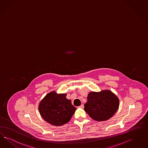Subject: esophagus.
<instances>
[{"label":"esophagus","mask_w":148,"mask_h":148,"mask_svg":"<svg viewBox=\"0 0 148 148\" xmlns=\"http://www.w3.org/2000/svg\"><path fill=\"white\" fill-rule=\"evenodd\" d=\"M79 107L80 108H84V104H82V105H80Z\"/></svg>","instance_id":"34e87169"}]
</instances>
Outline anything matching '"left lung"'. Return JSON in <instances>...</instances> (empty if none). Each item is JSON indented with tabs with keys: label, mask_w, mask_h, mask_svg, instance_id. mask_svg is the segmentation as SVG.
<instances>
[{
	"label": "left lung",
	"mask_w": 148,
	"mask_h": 148,
	"mask_svg": "<svg viewBox=\"0 0 148 148\" xmlns=\"http://www.w3.org/2000/svg\"><path fill=\"white\" fill-rule=\"evenodd\" d=\"M84 110L93 120L103 121L109 120L117 112L119 99L109 90L89 92Z\"/></svg>",
	"instance_id": "left-lung-1"
}]
</instances>
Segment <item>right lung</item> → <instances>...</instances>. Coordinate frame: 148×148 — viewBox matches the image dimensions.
I'll return each mask as SVG.
<instances>
[{"instance_id":"obj_1","label":"right lung","mask_w":148,"mask_h":148,"mask_svg":"<svg viewBox=\"0 0 148 148\" xmlns=\"http://www.w3.org/2000/svg\"><path fill=\"white\" fill-rule=\"evenodd\" d=\"M66 96V93H57L52 91L41 100L38 110L45 121L53 126H60L70 121L77 108Z\"/></svg>"}]
</instances>
